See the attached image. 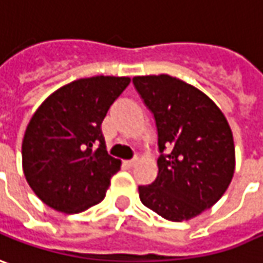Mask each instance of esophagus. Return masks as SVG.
<instances>
[{"instance_id": "1", "label": "esophagus", "mask_w": 263, "mask_h": 263, "mask_svg": "<svg viewBox=\"0 0 263 263\" xmlns=\"http://www.w3.org/2000/svg\"><path fill=\"white\" fill-rule=\"evenodd\" d=\"M137 162H139V159H137V158H135V159H130V160H127V162H126V163H127L128 166H135L136 163H137Z\"/></svg>"}]
</instances>
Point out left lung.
<instances>
[{"label": "left lung", "instance_id": "1", "mask_svg": "<svg viewBox=\"0 0 263 263\" xmlns=\"http://www.w3.org/2000/svg\"><path fill=\"white\" fill-rule=\"evenodd\" d=\"M133 84L155 117L162 153L155 182L139 186L140 201L166 220H190L213 207L232 182V128L211 98L175 77H135Z\"/></svg>", "mask_w": 263, "mask_h": 263}]
</instances>
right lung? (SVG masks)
I'll return each mask as SVG.
<instances>
[{
    "label": "right lung",
    "instance_id": "1",
    "mask_svg": "<svg viewBox=\"0 0 263 263\" xmlns=\"http://www.w3.org/2000/svg\"><path fill=\"white\" fill-rule=\"evenodd\" d=\"M128 84V77L77 79L33 114L21 146L23 171L50 209L75 214L104 200L121 160L105 151L101 123Z\"/></svg>",
    "mask_w": 263,
    "mask_h": 263
}]
</instances>
